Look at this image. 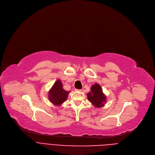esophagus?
I'll use <instances>...</instances> for the list:
<instances>
[{
	"instance_id": "34e87169",
	"label": "esophagus",
	"mask_w": 155,
	"mask_h": 155,
	"mask_svg": "<svg viewBox=\"0 0 155 155\" xmlns=\"http://www.w3.org/2000/svg\"><path fill=\"white\" fill-rule=\"evenodd\" d=\"M76 91H81V90H78V89H75V90Z\"/></svg>"
}]
</instances>
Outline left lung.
Returning <instances> with one entry per match:
<instances>
[{
	"instance_id": "1",
	"label": "left lung",
	"mask_w": 155,
	"mask_h": 155,
	"mask_svg": "<svg viewBox=\"0 0 155 155\" xmlns=\"http://www.w3.org/2000/svg\"><path fill=\"white\" fill-rule=\"evenodd\" d=\"M88 101L96 108L103 107L106 103V96L101 87L96 83L91 87V91L87 94Z\"/></svg>"
}]
</instances>
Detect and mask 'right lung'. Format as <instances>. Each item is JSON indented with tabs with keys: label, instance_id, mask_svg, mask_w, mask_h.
<instances>
[{
	"label": "right lung",
	"instance_id": "1",
	"mask_svg": "<svg viewBox=\"0 0 155 155\" xmlns=\"http://www.w3.org/2000/svg\"><path fill=\"white\" fill-rule=\"evenodd\" d=\"M70 91L63 88V84L61 80H56L49 90V101L55 106H60L67 99Z\"/></svg>",
	"mask_w": 155,
	"mask_h": 155
}]
</instances>
